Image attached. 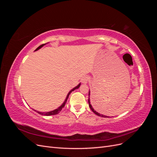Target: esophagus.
Listing matches in <instances>:
<instances>
[{
    "label": "esophagus",
    "mask_w": 157,
    "mask_h": 157,
    "mask_svg": "<svg viewBox=\"0 0 157 157\" xmlns=\"http://www.w3.org/2000/svg\"><path fill=\"white\" fill-rule=\"evenodd\" d=\"M89 80H90V78H89L88 77H84L82 78L81 81H82V84H86V83H88V82L89 81Z\"/></svg>",
    "instance_id": "34e87169"
}]
</instances>
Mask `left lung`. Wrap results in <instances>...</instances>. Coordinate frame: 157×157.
I'll return each mask as SVG.
<instances>
[{
  "label": "left lung",
  "instance_id": "left-lung-1",
  "mask_svg": "<svg viewBox=\"0 0 157 157\" xmlns=\"http://www.w3.org/2000/svg\"><path fill=\"white\" fill-rule=\"evenodd\" d=\"M90 91L89 90V93H88V96H89V98H88V103H89V107H90V109H91V110L96 114V115H98V116H99V117H107V116H105V115H101V114H100V113H98L97 111H96L94 109V108H93V107H92V104H91V103H90Z\"/></svg>",
  "mask_w": 157,
  "mask_h": 157
}]
</instances>
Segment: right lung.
Returning a JSON list of instances; mask_svg holds the SVG:
<instances>
[{"label": "right lung", "mask_w": 157, "mask_h": 157, "mask_svg": "<svg viewBox=\"0 0 157 157\" xmlns=\"http://www.w3.org/2000/svg\"><path fill=\"white\" fill-rule=\"evenodd\" d=\"M46 44H42V45H40V46H39V47H38V48L35 50V51H37L38 50H39V49H40L42 46H44V45H45ZM80 83H79L77 86L76 87H75V88H73L72 90H71V91H69V92L68 93V94H67V97H66V98H65V101H64V102L61 104V105L58 107V108H57L56 109H54V110H53V111H49V112H40V111H36V110H34V109H33V110H34L35 112H36V113H38L39 114H40V115H45V116H50V115H57V114H58L61 111V109H62V108L63 107H64V106H65V103H67V99H68V98H69V95H70V94L73 91H74L75 90H76V89H78L79 87H80Z\"/></svg>", "instance_id": "obj_1"}]
</instances>
